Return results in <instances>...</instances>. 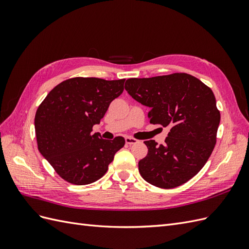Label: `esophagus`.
<instances>
[{"label":"esophagus","instance_id":"1","mask_svg":"<svg viewBox=\"0 0 249 249\" xmlns=\"http://www.w3.org/2000/svg\"><path fill=\"white\" fill-rule=\"evenodd\" d=\"M125 143H126V144H129V145L136 144V143H138V140L134 139L132 137H125Z\"/></svg>","mask_w":249,"mask_h":249}]
</instances>
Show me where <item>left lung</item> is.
Masks as SVG:
<instances>
[{"label": "left lung", "mask_w": 249, "mask_h": 249, "mask_svg": "<svg viewBox=\"0 0 249 249\" xmlns=\"http://www.w3.org/2000/svg\"><path fill=\"white\" fill-rule=\"evenodd\" d=\"M124 88L149 107L150 124L170 129L164 144L144 141L148 152L138 163L141 177L164 189L185 184L203 167L216 144L220 112L213 91L185 72L127 79Z\"/></svg>", "instance_id": "1"}]
</instances>
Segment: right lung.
Listing matches in <instances>:
<instances>
[{
	"instance_id": "1",
	"label": "right lung",
	"mask_w": 249,
	"mask_h": 249,
	"mask_svg": "<svg viewBox=\"0 0 249 249\" xmlns=\"http://www.w3.org/2000/svg\"><path fill=\"white\" fill-rule=\"evenodd\" d=\"M123 80L72 78L53 88L35 115L37 145L44 159L63 179L88 185L108 170L124 137L102 139L91 134L110 103L124 91Z\"/></svg>"
}]
</instances>
